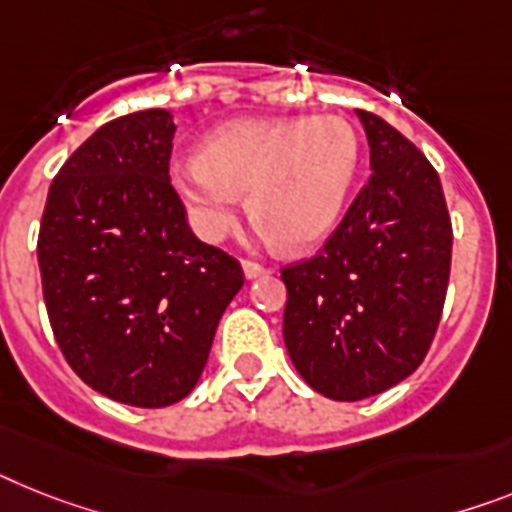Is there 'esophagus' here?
I'll list each match as a JSON object with an SVG mask.
<instances>
[{
	"instance_id": "34e87169",
	"label": "esophagus",
	"mask_w": 512,
	"mask_h": 512,
	"mask_svg": "<svg viewBox=\"0 0 512 512\" xmlns=\"http://www.w3.org/2000/svg\"><path fill=\"white\" fill-rule=\"evenodd\" d=\"M242 268H244V276H247L249 281H252V278L268 276V273H270V268H265V265L255 263V260H244V263H242Z\"/></svg>"
}]
</instances>
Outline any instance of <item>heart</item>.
<instances>
[{
	"instance_id": "b5f03b06",
	"label": "heart",
	"mask_w": 512,
	"mask_h": 512,
	"mask_svg": "<svg viewBox=\"0 0 512 512\" xmlns=\"http://www.w3.org/2000/svg\"><path fill=\"white\" fill-rule=\"evenodd\" d=\"M359 156V135L343 117L236 119L205 137L200 158L171 166V187L205 242H221L247 192L260 234L307 249L341 218Z\"/></svg>"
}]
</instances>
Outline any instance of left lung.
I'll use <instances>...</instances> for the list:
<instances>
[{"label": "left lung", "mask_w": 512, "mask_h": 512, "mask_svg": "<svg viewBox=\"0 0 512 512\" xmlns=\"http://www.w3.org/2000/svg\"><path fill=\"white\" fill-rule=\"evenodd\" d=\"M369 182L325 247L281 270L283 341L309 388L362 401L424 362L448 294L453 226L432 163L372 111H356Z\"/></svg>", "instance_id": "obj_1"}]
</instances>
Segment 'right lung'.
<instances>
[{
  "label": "right lung",
  "instance_id": "obj_1",
  "mask_svg": "<svg viewBox=\"0 0 512 512\" xmlns=\"http://www.w3.org/2000/svg\"><path fill=\"white\" fill-rule=\"evenodd\" d=\"M174 117L98 127L49 187L38 268L51 330L75 375L111 401L163 409L190 395L239 260L192 234L171 187Z\"/></svg>",
  "mask_w": 512,
  "mask_h": 512
}]
</instances>
